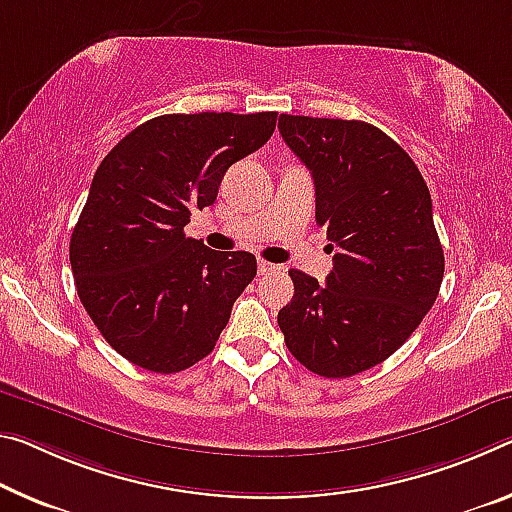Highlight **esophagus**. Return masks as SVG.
<instances>
[{
    "label": "esophagus",
    "mask_w": 512,
    "mask_h": 512,
    "mask_svg": "<svg viewBox=\"0 0 512 512\" xmlns=\"http://www.w3.org/2000/svg\"><path fill=\"white\" fill-rule=\"evenodd\" d=\"M257 271H259V275H269V273H273V271H280V266L266 262V259H259V262H257Z\"/></svg>",
    "instance_id": "1"
}]
</instances>
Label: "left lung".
<instances>
[{"mask_svg":"<svg viewBox=\"0 0 512 512\" xmlns=\"http://www.w3.org/2000/svg\"><path fill=\"white\" fill-rule=\"evenodd\" d=\"M278 127L310 168L316 223L339 248L326 285L289 271L294 298L278 326L303 367L355 376L403 346L440 294L431 193L408 152L369 123L282 113Z\"/></svg>","mask_w":512,"mask_h":512,"instance_id":"left-lung-1","label":"left lung"}]
</instances>
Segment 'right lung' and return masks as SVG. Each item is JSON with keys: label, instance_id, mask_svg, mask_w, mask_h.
<instances>
[{"label": "right lung", "instance_id": "add662e5", "mask_svg": "<svg viewBox=\"0 0 512 512\" xmlns=\"http://www.w3.org/2000/svg\"><path fill=\"white\" fill-rule=\"evenodd\" d=\"M275 111L166 113L132 129L95 170L70 239L81 305L111 348L154 373L207 358L253 282L255 255L184 234L234 161L271 139Z\"/></svg>", "mask_w": 512, "mask_h": 512}]
</instances>
